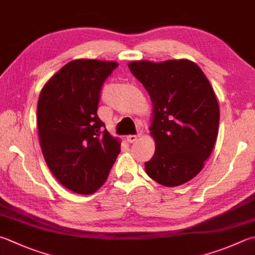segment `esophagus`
<instances>
[{
	"label": "esophagus",
	"instance_id": "esophagus-1",
	"mask_svg": "<svg viewBox=\"0 0 255 255\" xmlns=\"http://www.w3.org/2000/svg\"><path fill=\"white\" fill-rule=\"evenodd\" d=\"M127 140H128L129 143H134V142H136V140H137V135H128V136H127Z\"/></svg>",
	"mask_w": 255,
	"mask_h": 255
}]
</instances>
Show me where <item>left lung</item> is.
Returning a JSON list of instances; mask_svg holds the SVG:
<instances>
[{"mask_svg": "<svg viewBox=\"0 0 255 255\" xmlns=\"http://www.w3.org/2000/svg\"><path fill=\"white\" fill-rule=\"evenodd\" d=\"M132 74L150 94L155 152L145 172L157 183L177 186L203 169L219 132L220 109L208 78L189 60L135 61Z\"/></svg>", "mask_w": 255, "mask_h": 255, "instance_id": "1", "label": "left lung"}]
</instances>
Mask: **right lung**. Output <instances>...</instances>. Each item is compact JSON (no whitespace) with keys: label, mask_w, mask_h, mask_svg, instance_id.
I'll return each instance as SVG.
<instances>
[{"label":"right lung","mask_w":255,"mask_h":255,"mask_svg":"<svg viewBox=\"0 0 255 255\" xmlns=\"http://www.w3.org/2000/svg\"><path fill=\"white\" fill-rule=\"evenodd\" d=\"M117 62L74 60L42 89L37 128L43 156L66 189L92 194L107 181L121 143L98 117L101 90Z\"/></svg>","instance_id":"right-lung-1"}]
</instances>
